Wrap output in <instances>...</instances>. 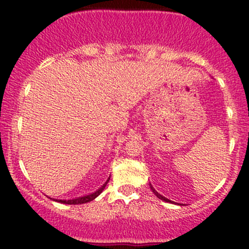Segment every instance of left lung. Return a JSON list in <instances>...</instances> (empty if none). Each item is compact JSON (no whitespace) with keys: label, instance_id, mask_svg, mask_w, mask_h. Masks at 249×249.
Masks as SVG:
<instances>
[{"label":"left lung","instance_id":"obj_1","mask_svg":"<svg viewBox=\"0 0 249 249\" xmlns=\"http://www.w3.org/2000/svg\"><path fill=\"white\" fill-rule=\"evenodd\" d=\"M149 187H150V189H152V192H153V193H154V194H155V195H157V197H159V199H160V200H164V201H165V202H172V201H171V200L166 199V197H165V196H162V195H161V194H159V193H158V192H157V190H155V189H154V188H153V187H152V184H149Z\"/></svg>","mask_w":249,"mask_h":249}]
</instances>
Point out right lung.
Masks as SVG:
<instances>
[{
  "label": "right lung",
  "instance_id": "1",
  "mask_svg": "<svg viewBox=\"0 0 249 249\" xmlns=\"http://www.w3.org/2000/svg\"><path fill=\"white\" fill-rule=\"evenodd\" d=\"M108 180L109 179H107V182L105 183V184L102 185V187L100 188L99 190H96V192H95V193H92V194L85 195V196H80V197H77V199H72V200H57V199H54V201L61 202V203H67V205H82V203H87V202H89V201H92V200L96 199V197L99 196V195L101 194L102 192H104L105 187H106V185H107Z\"/></svg>",
  "mask_w": 249,
  "mask_h": 249
}]
</instances>
